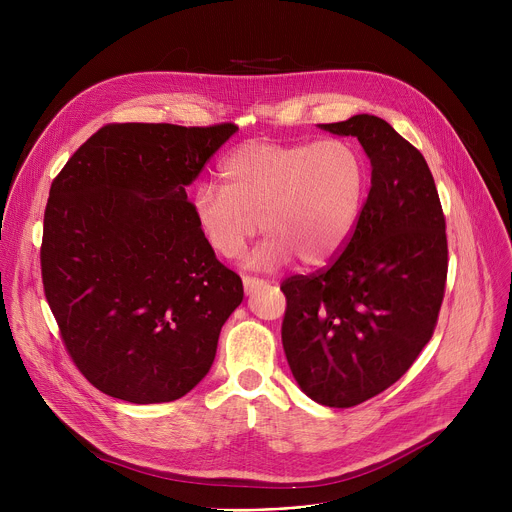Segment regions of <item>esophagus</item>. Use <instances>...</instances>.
Here are the masks:
<instances>
[{"label": "esophagus", "mask_w": 512, "mask_h": 512, "mask_svg": "<svg viewBox=\"0 0 512 512\" xmlns=\"http://www.w3.org/2000/svg\"><path fill=\"white\" fill-rule=\"evenodd\" d=\"M263 285V279L257 277H243V287H245V294H253V291Z\"/></svg>", "instance_id": "34e87169"}]
</instances>
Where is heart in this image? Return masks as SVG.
Masks as SVG:
<instances>
[{
  "label": "heart",
  "instance_id": "heart-1",
  "mask_svg": "<svg viewBox=\"0 0 512 512\" xmlns=\"http://www.w3.org/2000/svg\"><path fill=\"white\" fill-rule=\"evenodd\" d=\"M367 192V166L344 139L249 141L221 166V188L200 184L194 223L208 249L237 259L259 231L249 265L277 269L298 259L322 267L350 241Z\"/></svg>",
  "mask_w": 512,
  "mask_h": 512
}]
</instances>
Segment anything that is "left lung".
<instances>
[{
    "instance_id": "1",
    "label": "left lung",
    "mask_w": 512,
    "mask_h": 512,
    "mask_svg": "<svg viewBox=\"0 0 512 512\" xmlns=\"http://www.w3.org/2000/svg\"><path fill=\"white\" fill-rule=\"evenodd\" d=\"M318 127L360 141L371 190L340 257L281 283V342L310 399L354 407L397 383L433 334L448 277L446 218L425 158L385 119L362 113Z\"/></svg>"
}]
</instances>
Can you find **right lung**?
Segmentation results:
<instances>
[{
    "mask_svg": "<svg viewBox=\"0 0 512 512\" xmlns=\"http://www.w3.org/2000/svg\"><path fill=\"white\" fill-rule=\"evenodd\" d=\"M237 129L111 123L50 186L44 294L72 362L105 395L176 401L212 367L243 281L200 237L186 186Z\"/></svg>",
    "mask_w": 512,
    "mask_h": 512,
    "instance_id": "obj_1",
    "label": "right lung"
}]
</instances>
